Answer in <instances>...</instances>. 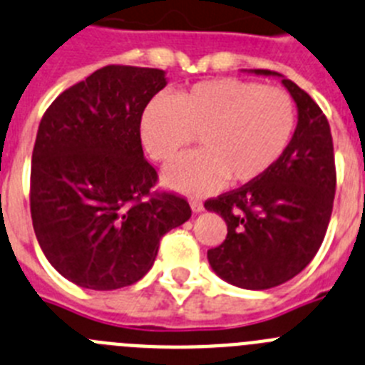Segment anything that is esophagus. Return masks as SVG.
Listing matches in <instances>:
<instances>
[{"mask_svg":"<svg viewBox=\"0 0 365 365\" xmlns=\"http://www.w3.org/2000/svg\"><path fill=\"white\" fill-rule=\"evenodd\" d=\"M190 207H192V211L195 212H202L203 211V203L200 200H190Z\"/></svg>","mask_w":365,"mask_h":365,"instance_id":"obj_1","label":"esophagus"}]
</instances>
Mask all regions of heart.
Here are the masks:
<instances>
[{
    "label": "heart",
    "instance_id": "b5f03b06",
    "mask_svg": "<svg viewBox=\"0 0 365 365\" xmlns=\"http://www.w3.org/2000/svg\"><path fill=\"white\" fill-rule=\"evenodd\" d=\"M293 96L280 87L222 78L192 85L175 100L154 98L140 134L150 158L169 163L200 136L202 150L167 167V185L209 192L225 180L240 185L262 178L280 162L297 130Z\"/></svg>",
    "mask_w": 365,
    "mask_h": 365
}]
</instances>
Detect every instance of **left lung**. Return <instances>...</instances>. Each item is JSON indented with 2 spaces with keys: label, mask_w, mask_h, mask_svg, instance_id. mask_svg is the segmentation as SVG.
I'll list each match as a JSON object with an SVG mask.
<instances>
[{
  "label": "left lung",
  "mask_w": 365,
  "mask_h": 365,
  "mask_svg": "<svg viewBox=\"0 0 365 365\" xmlns=\"http://www.w3.org/2000/svg\"><path fill=\"white\" fill-rule=\"evenodd\" d=\"M282 83L297 101L298 125L280 162L262 178L205 202L207 211L227 223L222 245L207 251L209 264L220 278L244 289L274 287L304 271L333 212L336 167L329 121L304 88L285 78Z\"/></svg>",
  "instance_id": "obj_1"
}]
</instances>
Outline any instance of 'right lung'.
Segmentation results:
<instances>
[{"mask_svg":"<svg viewBox=\"0 0 365 365\" xmlns=\"http://www.w3.org/2000/svg\"><path fill=\"white\" fill-rule=\"evenodd\" d=\"M167 85L160 68L107 65L45 110L31 167V215L39 247L61 277L113 291L145 277L160 240L190 218V205L154 190L140 123Z\"/></svg>","mask_w":365,"mask_h":365,"instance_id":"obj_1","label":"right lung"}]
</instances>
